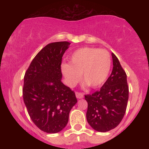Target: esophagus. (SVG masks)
<instances>
[{
	"label": "esophagus",
	"mask_w": 149,
	"mask_h": 149,
	"mask_svg": "<svg viewBox=\"0 0 149 149\" xmlns=\"http://www.w3.org/2000/svg\"><path fill=\"white\" fill-rule=\"evenodd\" d=\"M76 96L78 99H82V98H83V94L81 93V92H76Z\"/></svg>",
	"instance_id": "34e87169"
}]
</instances>
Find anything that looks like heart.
<instances>
[{
    "mask_svg": "<svg viewBox=\"0 0 149 149\" xmlns=\"http://www.w3.org/2000/svg\"><path fill=\"white\" fill-rule=\"evenodd\" d=\"M111 57L106 49L83 47L72 53L69 64H62L61 71L66 83L73 86L81 79L92 88L104 83L111 69Z\"/></svg>",
    "mask_w": 149,
    "mask_h": 149,
    "instance_id": "obj_1",
    "label": "heart"
}]
</instances>
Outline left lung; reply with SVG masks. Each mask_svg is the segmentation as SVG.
<instances>
[{"instance_id":"obj_1","label":"left lung","mask_w":149,"mask_h":149,"mask_svg":"<svg viewBox=\"0 0 149 149\" xmlns=\"http://www.w3.org/2000/svg\"><path fill=\"white\" fill-rule=\"evenodd\" d=\"M111 55L113 67L111 76L100 90L85 95L88 102V123L101 132L118 125L125 113L129 97L127 75L117 57L113 53Z\"/></svg>"}]
</instances>
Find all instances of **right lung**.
Wrapping results in <instances>:
<instances>
[{
	"label": "right lung",
	"instance_id": "obj_1",
	"mask_svg": "<svg viewBox=\"0 0 149 149\" xmlns=\"http://www.w3.org/2000/svg\"><path fill=\"white\" fill-rule=\"evenodd\" d=\"M70 42H55L44 47L26 71L22 89L27 111L40 130L57 133L68 123L77 103L75 92L61 81V64Z\"/></svg>",
	"mask_w": 149,
	"mask_h": 149
}]
</instances>
